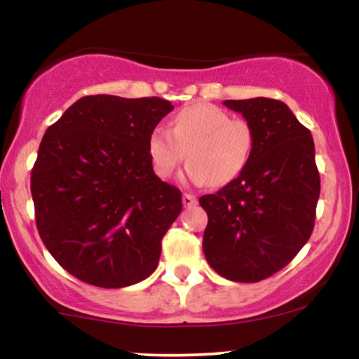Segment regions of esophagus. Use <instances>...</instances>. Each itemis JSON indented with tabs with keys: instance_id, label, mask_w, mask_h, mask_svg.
I'll list each match as a JSON object with an SVG mask.
<instances>
[{
	"instance_id": "1",
	"label": "esophagus",
	"mask_w": 359,
	"mask_h": 359,
	"mask_svg": "<svg viewBox=\"0 0 359 359\" xmlns=\"http://www.w3.org/2000/svg\"><path fill=\"white\" fill-rule=\"evenodd\" d=\"M182 203H184V208H192V205L197 204V199L196 196H192V194L185 192L182 196Z\"/></svg>"
}]
</instances>
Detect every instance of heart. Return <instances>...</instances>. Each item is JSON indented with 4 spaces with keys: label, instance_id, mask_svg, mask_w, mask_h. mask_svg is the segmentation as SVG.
<instances>
[{
    "label": "heart",
    "instance_id": "1",
    "mask_svg": "<svg viewBox=\"0 0 359 359\" xmlns=\"http://www.w3.org/2000/svg\"><path fill=\"white\" fill-rule=\"evenodd\" d=\"M253 130L245 119H233L228 111L209 102L180 109L172 130L156 126L148 138V154L155 174L168 179L185 160L187 179L219 187L243 174L253 154Z\"/></svg>",
    "mask_w": 359,
    "mask_h": 359
}]
</instances>
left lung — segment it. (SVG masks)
<instances>
[{
    "mask_svg": "<svg viewBox=\"0 0 359 359\" xmlns=\"http://www.w3.org/2000/svg\"><path fill=\"white\" fill-rule=\"evenodd\" d=\"M253 130L250 163L233 182L199 199L208 212L203 250L221 277L253 283L294 259L311 238L320 179L314 140L285 102H222Z\"/></svg>",
    "mask_w": 359,
    "mask_h": 359,
    "instance_id": "8db88e82",
    "label": "left lung"
}]
</instances>
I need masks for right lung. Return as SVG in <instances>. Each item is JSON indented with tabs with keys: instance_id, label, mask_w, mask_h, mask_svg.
I'll return each instance as SVG.
<instances>
[{
	"instance_id": "add662e5",
	"label": "right lung",
	"mask_w": 359,
	"mask_h": 359,
	"mask_svg": "<svg viewBox=\"0 0 359 359\" xmlns=\"http://www.w3.org/2000/svg\"><path fill=\"white\" fill-rule=\"evenodd\" d=\"M172 109L160 97L84 96L45 131L32 168L36 229L82 282L121 288L158 265L182 194L155 175L148 138Z\"/></svg>"
}]
</instances>
